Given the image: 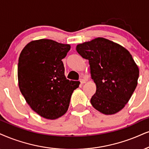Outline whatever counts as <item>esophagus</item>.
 I'll list each match as a JSON object with an SVG mask.
<instances>
[{"mask_svg": "<svg viewBox=\"0 0 149 149\" xmlns=\"http://www.w3.org/2000/svg\"><path fill=\"white\" fill-rule=\"evenodd\" d=\"M80 82L81 84H84L86 82V81L85 79H80Z\"/></svg>", "mask_w": 149, "mask_h": 149, "instance_id": "1", "label": "esophagus"}]
</instances>
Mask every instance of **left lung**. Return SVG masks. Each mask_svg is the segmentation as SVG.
<instances>
[{
	"label": "left lung",
	"instance_id": "obj_1",
	"mask_svg": "<svg viewBox=\"0 0 149 149\" xmlns=\"http://www.w3.org/2000/svg\"><path fill=\"white\" fill-rule=\"evenodd\" d=\"M76 50L88 60L96 93L91 103L104 115H113L124 108L135 91L138 66L129 51L102 37L78 44Z\"/></svg>",
	"mask_w": 149,
	"mask_h": 149
}]
</instances>
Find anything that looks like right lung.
<instances>
[{"mask_svg":"<svg viewBox=\"0 0 149 149\" xmlns=\"http://www.w3.org/2000/svg\"><path fill=\"white\" fill-rule=\"evenodd\" d=\"M70 49L69 44L51 39L27 43L18 63V87L31 108L47 119H56L68 109L71 95L80 82L65 76L62 59Z\"/></svg>","mask_w":149,"mask_h":149,"instance_id":"obj_1","label":"right lung"}]
</instances>
